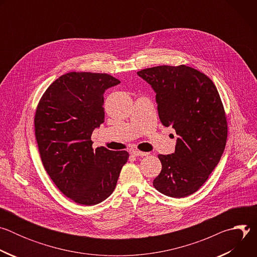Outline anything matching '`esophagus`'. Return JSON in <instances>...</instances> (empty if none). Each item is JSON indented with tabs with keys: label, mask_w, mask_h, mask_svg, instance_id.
Wrapping results in <instances>:
<instances>
[{
	"label": "esophagus",
	"mask_w": 257,
	"mask_h": 257,
	"mask_svg": "<svg viewBox=\"0 0 257 257\" xmlns=\"http://www.w3.org/2000/svg\"><path fill=\"white\" fill-rule=\"evenodd\" d=\"M131 155H133V156H135V157H146V156H149L150 154H149V153L139 152V151H132V152H131Z\"/></svg>",
	"instance_id": "1"
}]
</instances>
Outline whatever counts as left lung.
I'll return each mask as SVG.
<instances>
[{"instance_id": "1", "label": "left lung", "mask_w": 257, "mask_h": 257, "mask_svg": "<svg viewBox=\"0 0 257 257\" xmlns=\"http://www.w3.org/2000/svg\"><path fill=\"white\" fill-rule=\"evenodd\" d=\"M137 75L156 92L159 117L178 135L175 153L160 155L162 171L155 188L174 197L196 192L218 164L228 135L224 106L213 82L185 66H158Z\"/></svg>"}]
</instances>
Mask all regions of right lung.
Masks as SVG:
<instances>
[{
	"instance_id": "obj_1",
	"label": "right lung",
	"mask_w": 257,
	"mask_h": 257,
	"mask_svg": "<svg viewBox=\"0 0 257 257\" xmlns=\"http://www.w3.org/2000/svg\"><path fill=\"white\" fill-rule=\"evenodd\" d=\"M120 80L90 72H70L44 93L34 117L44 167L59 190L79 204L111 195L129 154L92 149L91 134L104 122L103 93Z\"/></svg>"
}]
</instances>
